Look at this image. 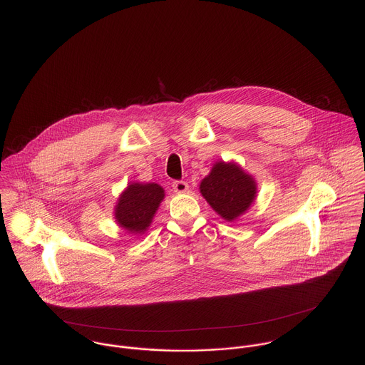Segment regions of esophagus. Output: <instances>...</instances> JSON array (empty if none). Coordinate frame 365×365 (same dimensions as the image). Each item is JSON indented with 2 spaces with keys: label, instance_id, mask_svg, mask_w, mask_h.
Returning <instances> with one entry per match:
<instances>
[{
  "label": "esophagus",
  "instance_id": "esophagus-1",
  "mask_svg": "<svg viewBox=\"0 0 365 365\" xmlns=\"http://www.w3.org/2000/svg\"><path fill=\"white\" fill-rule=\"evenodd\" d=\"M173 190L178 194H184L188 191V184L185 181H174L173 182Z\"/></svg>",
  "mask_w": 365,
  "mask_h": 365
}]
</instances>
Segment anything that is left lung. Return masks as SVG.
<instances>
[{
  "label": "left lung",
  "mask_w": 365,
  "mask_h": 365,
  "mask_svg": "<svg viewBox=\"0 0 365 365\" xmlns=\"http://www.w3.org/2000/svg\"><path fill=\"white\" fill-rule=\"evenodd\" d=\"M200 192L222 219L237 220L255 204L257 182L236 161H216L200 184Z\"/></svg>",
  "instance_id": "1"
}]
</instances>
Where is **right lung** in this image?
<instances>
[{
  "label": "right lung",
  "mask_w": 365,
  "mask_h": 365,
  "mask_svg": "<svg viewBox=\"0 0 365 365\" xmlns=\"http://www.w3.org/2000/svg\"><path fill=\"white\" fill-rule=\"evenodd\" d=\"M164 197V188L156 182H129L113 208L116 223L128 233L143 235Z\"/></svg>",
  "instance_id": "right-lung-1"
}]
</instances>
